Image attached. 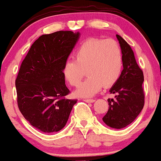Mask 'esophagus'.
<instances>
[{
  "label": "esophagus",
  "instance_id": "1",
  "mask_svg": "<svg viewBox=\"0 0 161 161\" xmlns=\"http://www.w3.org/2000/svg\"><path fill=\"white\" fill-rule=\"evenodd\" d=\"M84 102H87V103H92V102H95V99H84Z\"/></svg>",
  "mask_w": 161,
  "mask_h": 161
}]
</instances>
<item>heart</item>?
<instances>
[{
	"instance_id": "1",
	"label": "heart",
	"mask_w": 161,
	"mask_h": 161,
	"mask_svg": "<svg viewBox=\"0 0 161 161\" xmlns=\"http://www.w3.org/2000/svg\"><path fill=\"white\" fill-rule=\"evenodd\" d=\"M74 57L66 61L63 73L71 86L77 87L86 70L88 77L75 92L78 97H92L102 86L109 87L115 84L123 68L122 48L112 39H86L76 49Z\"/></svg>"
}]
</instances>
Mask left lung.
Masks as SVG:
<instances>
[{
	"label": "left lung",
	"mask_w": 161,
	"mask_h": 161,
	"mask_svg": "<svg viewBox=\"0 0 161 161\" xmlns=\"http://www.w3.org/2000/svg\"><path fill=\"white\" fill-rule=\"evenodd\" d=\"M116 37L123 53V69L109 91L115 98L108 99V110L102 120L109 127L122 129L132 123L143 108L144 77L130 45L119 35Z\"/></svg>",
	"instance_id": "left-lung-1"
}]
</instances>
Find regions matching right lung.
Here are the masks:
<instances>
[{
    "instance_id": "1",
    "label": "right lung",
    "mask_w": 161,
    "mask_h": 161,
    "mask_svg": "<svg viewBox=\"0 0 161 161\" xmlns=\"http://www.w3.org/2000/svg\"><path fill=\"white\" fill-rule=\"evenodd\" d=\"M80 33L58 31L42 35L31 45L15 80L17 102L25 119L41 132L61 130L76 99H67L63 68Z\"/></svg>"
}]
</instances>
